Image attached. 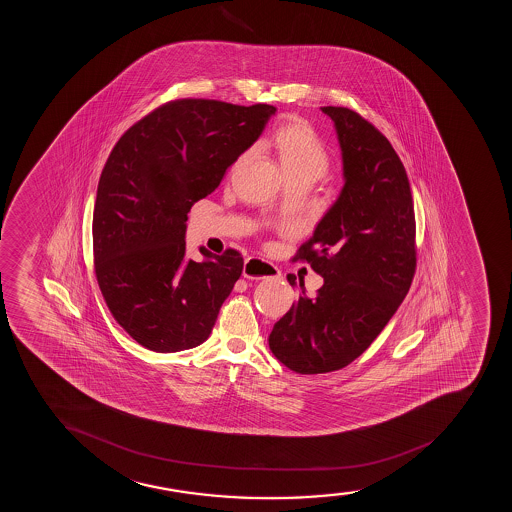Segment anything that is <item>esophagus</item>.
Masks as SVG:
<instances>
[{"label": "esophagus", "instance_id": "esophagus-1", "mask_svg": "<svg viewBox=\"0 0 512 512\" xmlns=\"http://www.w3.org/2000/svg\"><path fill=\"white\" fill-rule=\"evenodd\" d=\"M242 275H244V278H249V280H265V278L278 277L280 271H278L277 266L270 265L263 259L247 258Z\"/></svg>", "mask_w": 512, "mask_h": 512}]
</instances>
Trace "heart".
<instances>
[{
  "instance_id": "1",
  "label": "heart",
  "mask_w": 512,
  "mask_h": 512,
  "mask_svg": "<svg viewBox=\"0 0 512 512\" xmlns=\"http://www.w3.org/2000/svg\"><path fill=\"white\" fill-rule=\"evenodd\" d=\"M261 148L278 160L288 181L306 179L316 183L326 176L331 162L328 148L311 124L294 116L280 121L270 136L261 141ZM244 159L246 155H241L234 167Z\"/></svg>"
}]
</instances>
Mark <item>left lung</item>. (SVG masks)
Listing matches in <instances>:
<instances>
[{
	"instance_id": "left-lung-1",
	"label": "left lung",
	"mask_w": 512,
	"mask_h": 512,
	"mask_svg": "<svg viewBox=\"0 0 512 512\" xmlns=\"http://www.w3.org/2000/svg\"><path fill=\"white\" fill-rule=\"evenodd\" d=\"M321 111L335 123L345 186L294 261H307L324 283L314 299L300 295L268 338L273 355L297 374L340 371L360 357L393 318L417 268L412 191L398 153L352 109ZM287 280L295 285L294 275Z\"/></svg>"
}]
</instances>
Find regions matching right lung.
<instances>
[{"mask_svg": "<svg viewBox=\"0 0 512 512\" xmlns=\"http://www.w3.org/2000/svg\"><path fill=\"white\" fill-rule=\"evenodd\" d=\"M268 104L167 102L119 138L95 198V277L112 318L141 347L159 353L198 347L242 273L235 249L200 247L186 258L191 206L258 140L275 114Z\"/></svg>", "mask_w": 512, "mask_h": 512, "instance_id": "add662e5", "label": "right lung"}]
</instances>
